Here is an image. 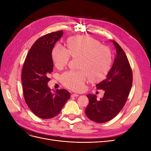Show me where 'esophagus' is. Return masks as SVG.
<instances>
[{
    "mask_svg": "<svg viewBox=\"0 0 151 151\" xmlns=\"http://www.w3.org/2000/svg\"><path fill=\"white\" fill-rule=\"evenodd\" d=\"M79 96V94H73L71 95V97L72 98H74V97H78Z\"/></svg>",
    "mask_w": 151,
    "mask_h": 151,
    "instance_id": "1",
    "label": "esophagus"
}]
</instances>
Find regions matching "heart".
<instances>
[{"instance_id":"heart-1","label":"heart","mask_w":151,"mask_h":151,"mask_svg":"<svg viewBox=\"0 0 151 151\" xmlns=\"http://www.w3.org/2000/svg\"><path fill=\"white\" fill-rule=\"evenodd\" d=\"M69 57L79 59V69L82 70L65 72L61 77L63 84L73 91L83 89L87 77L91 83L102 81L111 65L109 49L90 36H73L67 40L66 50L59 45H56L52 50V60L57 68L66 66Z\"/></svg>"}]
</instances>
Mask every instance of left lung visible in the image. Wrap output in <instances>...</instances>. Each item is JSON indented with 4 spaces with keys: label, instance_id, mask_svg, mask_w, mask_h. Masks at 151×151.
<instances>
[{
    "label": "left lung",
    "instance_id": "obj_1",
    "mask_svg": "<svg viewBox=\"0 0 151 151\" xmlns=\"http://www.w3.org/2000/svg\"><path fill=\"white\" fill-rule=\"evenodd\" d=\"M111 42L116 49V56L106 79L98 84L97 89L104 91L98 101L97 96L88 94L89 104L85 113L90 120L105 123L116 116L124 106L132 86V72L124 51L115 41Z\"/></svg>",
    "mask_w": 151,
    "mask_h": 151
}]
</instances>
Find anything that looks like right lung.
<instances>
[{
	"label": "right lung",
	"mask_w": 151,
	"mask_h": 151,
	"mask_svg": "<svg viewBox=\"0 0 151 151\" xmlns=\"http://www.w3.org/2000/svg\"><path fill=\"white\" fill-rule=\"evenodd\" d=\"M62 31L45 35L30 48L22 67L21 81L25 101L35 115L43 119L53 118L60 113L70 97L65 89L51 93L48 83L53 72L52 50L63 35Z\"/></svg>",
	"instance_id": "add662e5"
}]
</instances>
